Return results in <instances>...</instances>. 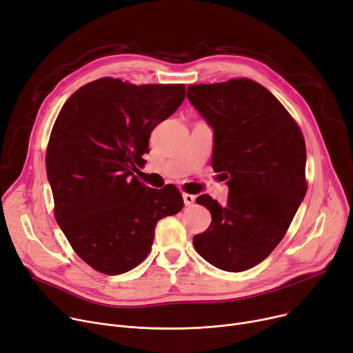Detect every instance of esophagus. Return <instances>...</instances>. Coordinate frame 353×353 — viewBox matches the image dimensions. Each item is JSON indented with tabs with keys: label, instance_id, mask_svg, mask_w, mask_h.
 <instances>
[{
	"label": "esophagus",
	"instance_id": "esophagus-1",
	"mask_svg": "<svg viewBox=\"0 0 353 353\" xmlns=\"http://www.w3.org/2000/svg\"><path fill=\"white\" fill-rule=\"evenodd\" d=\"M183 200H184L185 205H193L196 203V197L189 193H183Z\"/></svg>",
	"mask_w": 353,
	"mask_h": 353
}]
</instances>
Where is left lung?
Returning <instances> with one entry per match:
<instances>
[{"label":"left lung","mask_w":353,"mask_h":353,"mask_svg":"<svg viewBox=\"0 0 353 353\" xmlns=\"http://www.w3.org/2000/svg\"><path fill=\"white\" fill-rule=\"evenodd\" d=\"M187 99L213 129L211 166L228 185L225 205L197 197L211 224L193 237L194 248L223 271H245L283 240L307 193L303 136L272 93L251 79L190 85Z\"/></svg>","instance_id":"obj_1"}]
</instances>
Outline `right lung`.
Listing matches in <instances>:
<instances>
[{
	"instance_id": "right-lung-1",
	"label": "right lung",
	"mask_w": 353,
	"mask_h": 353,
	"mask_svg": "<svg viewBox=\"0 0 353 353\" xmlns=\"http://www.w3.org/2000/svg\"><path fill=\"white\" fill-rule=\"evenodd\" d=\"M184 85H132L102 78L62 106L46 150L55 219L93 270L123 274L152 250L160 219L184 201L174 185L156 190L137 180L152 130L184 101Z\"/></svg>"
}]
</instances>
